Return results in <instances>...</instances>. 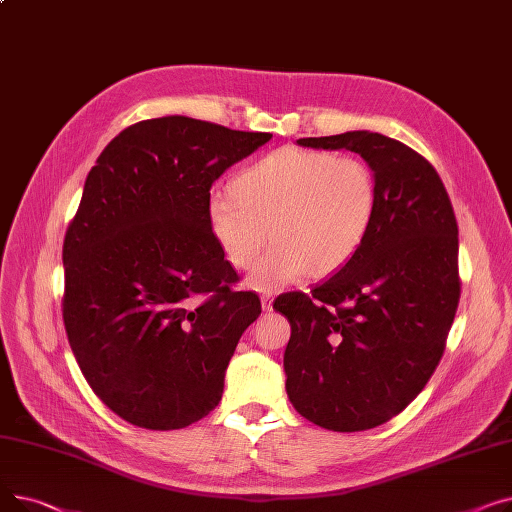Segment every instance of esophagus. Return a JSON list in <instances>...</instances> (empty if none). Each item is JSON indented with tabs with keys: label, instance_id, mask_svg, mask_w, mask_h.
Returning a JSON list of instances; mask_svg holds the SVG:
<instances>
[{
	"label": "esophagus",
	"instance_id": "1",
	"mask_svg": "<svg viewBox=\"0 0 512 512\" xmlns=\"http://www.w3.org/2000/svg\"><path fill=\"white\" fill-rule=\"evenodd\" d=\"M272 303H274V297H272L270 292L261 294V307H263V311H272Z\"/></svg>",
	"mask_w": 512,
	"mask_h": 512
}]
</instances>
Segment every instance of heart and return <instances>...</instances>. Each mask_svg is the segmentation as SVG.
I'll return each mask as SVG.
<instances>
[{"label": "heart", "mask_w": 512, "mask_h": 512, "mask_svg": "<svg viewBox=\"0 0 512 512\" xmlns=\"http://www.w3.org/2000/svg\"><path fill=\"white\" fill-rule=\"evenodd\" d=\"M378 186L359 157L286 147L242 170L230 188H215L207 218L236 270L255 265L249 284L272 290L307 272L326 276L351 259L371 228Z\"/></svg>", "instance_id": "1"}]
</instances>
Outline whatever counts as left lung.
<instances>
[{
    "instance_id": "obj_1",
    "label": "left lung",
    "mask_w": 512,
    "mask_h": 512,
    "mask_svg": "<svg viewBox=\"0 0 512 512\" xmlns=\"http://www.w3.org/2000/svg\"><path fill=\"white\" fill-rule=\"evenodd\" d=\"M297 143L359 153L378 186L371 228L342 270L274 301L290 321L294 409L332 432H363L405 411L444 355L461 299L459 226L436 168L405 143L369 130Z\"/></svg>"
}]
</instances>
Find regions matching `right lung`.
I'll return each mask as SVG.
<instances>
[{"mask_svg": "<svg viewBox=\"0 0 512 512\" xmlns=\"http://www.w3.org/2000/svg\"><path fill=\"white\" fill-rule=\"evenodd\" d=\"M272 139L186 116L124 128L91 168L64 238L62 315L76 363L124 421L180 429L218 407L261 313L215 240L211 184Z\"/></svg>", "mask_w": 512, "mask_h": 512, "instance_id": "right-lung-1", "label": "right lung"}]
</instances>
